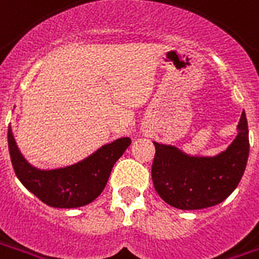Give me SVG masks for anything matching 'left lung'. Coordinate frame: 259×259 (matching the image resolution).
I'll return each instance as SVG.
<instances>
[{"mask_svg":"<svg viewBox=\"0 0 259 259\" xmlns=\"http://www.w3.org/2000/svg\"><path fill=\"white\" fill-rule=\"evenodd\" d=\"M152 181L164 202L181 210H199L224 202L240 183L250 143L246 112L237 124L236 139L215 156H191L174 145L154 143Z\"/></svg>","mask_w":259,"mask_h":259,"instance_id":"obj_1","label":"left lung"}]
</instances>
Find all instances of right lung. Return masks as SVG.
Here are the masks:
<instances>
[{"label": "right lung", "instance_id": "add662e5", "mask_svg": "<svg viewBox=\"0 0 259 259\" xmlns=\"http://www.w3.org/2000/svg\"><path fill=\"white\" fill-rule=\"evenodd\" d=\"M129 137L115 140L103 145L95 154L67 167L41 170L23 158L8 129V147L17 178L41 202L51 207L74 208L86 206L105 188L115 162L130 145Z\"/></svg>", "mask_w": 259, "mask_h": 259}]
</instances>
